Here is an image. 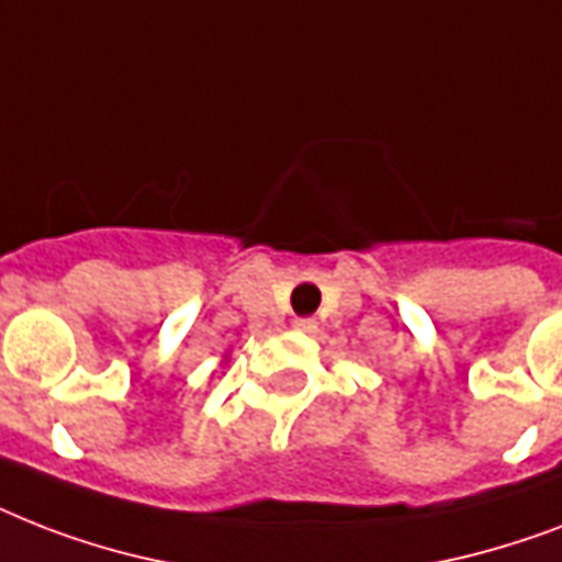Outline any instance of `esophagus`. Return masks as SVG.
<instances>
[{"label":"esophagus","mask_w":562,"mask_h":562,"mask_svg":"<svg viewBox=\"0 0 562 562\" xmlns=\"http://www.w3.org/2000/svg\"><path fill=\"white\" fill-rule=\"evenodd\" d=\"M293 327L295 330H302V334H313V330H316V318H295Z\"/></svg>","instance_id":"obj_1"}]
</instances>
